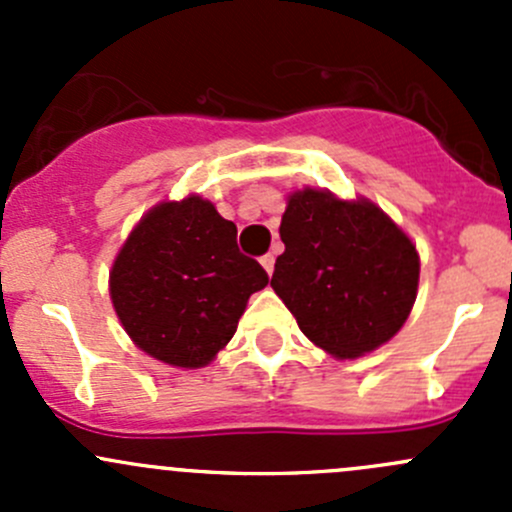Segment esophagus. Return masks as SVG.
<instances>
[{"mask_svg":"<svg viewBox=\"0 0 512 512\" xmlns=\"http://www.w3.org/2000/svg\"><path fill=\"white\" fill-rule=\"evenodd\" d=\"M260 262H262V267H265L267 275H272V270H275V255H272V252H270V255L262 257Z\"/></svg>","mask_w":512,"mask_h":512,"instance_id":"esophagus-1","label":"esophagus"}]
</instances>
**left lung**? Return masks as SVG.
<instances>
[{"label": "left lung", "instance_id": "obj_1", "mask_svg": "<svg viewBox=\"0 0 512 512\" xmlns=\"http://www.w3.org/2000/svg\"><path fill=\"white\" fill-rule=\"evenodd\" d=\"M272 289L314 347L359 359L389 342L414 309L416 245L369 198L324 188L287 195Z\"/></svg>", "mask_w": 512, "mask_h": 512}]
</instances>
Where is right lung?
I'll list each match as a JSON object with an SVG mask.
<instances>
[{
    "instance_id": "obj_1",
    "label": "right lung",
    "mask_w": 512,
    "mask_h": 512,
    "mask_svg": "<svg viewBox=\"0 0 512 512\" xmlns=\"http://www.w3.org/2000/svg\"><path fill=\"white\" fill-rule=\"evenodd\" d=\"M260 262L237 250V227L210 200L153 205L113 260L108 294L141 352L200 369L223 352L247 299L267 287Z\"/></svg>"
}]
</instances>
